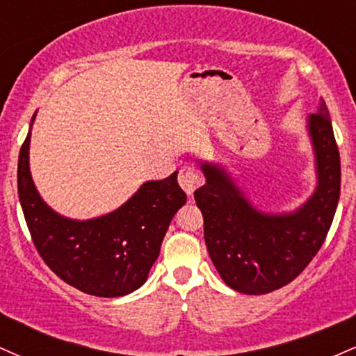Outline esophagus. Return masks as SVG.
Segmentation results:
<instances>
[{"label":"esophagus","mask_w":356,"mask_h":356,"mask_svg":"<svg viewBox=\"0 0 356 356\" xmlns=\"http://www.w3.org/2000/svg\"><path fill=\"white\" fill-rule=\"evenodd\" d=\"M179 184H181V187L187 195L194 194V191L197 189L199 186V175L195 172L194 167H189V165L182 167L181 172H179Z\"/></svg>","instance_id":"34e87169"}]
</instances>
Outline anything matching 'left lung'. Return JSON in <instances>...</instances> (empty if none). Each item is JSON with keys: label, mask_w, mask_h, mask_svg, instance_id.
<instances>
[{"label": "left lung", "mask_w": 356, "mask_h": 356, "mask_svg": "<svg viewBox=\"0 0 356 356\" xmlns=\"http://www.w3.org/2000/svg\"><path fill=\"white\" fill-rule=\"evenodd\" d=\"M316 187L295 211L264 212L249 201L229 170L199 161L206 184L194 192L204 239L222 281L244 295H266L291 283L320 251L340 199V154L330 112L320 100L306 118Z\"/></svg>", "instance_id": "8db88e82"}]
</instances>
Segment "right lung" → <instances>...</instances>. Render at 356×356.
Listing matches in <instances>:
<instances>
[{
	"label": "right lung",
	"mask_w": 356,
	"mask_h": 356,
	"mask_svg": "<svg viewBox=\"0 0 356 356\" xmlns=\"http://www.w3.org/2000/svg\"><path fill=\"white\" fill-rule=\"evenodd\" d=\"M30 132L19 150L18 195L36 251L56 276L73 288L100 298H118L147 281L161 252L169 224L187 195L177 172L147 181L108 214L70 219L53 211L36 191L30 172Z\"/></svg>",
	"instance_id": "1"
}]
</instances>
